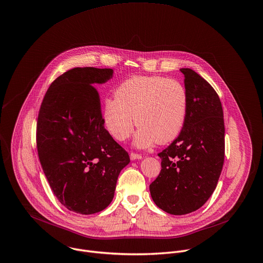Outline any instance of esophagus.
Returning a JSON list of instances; mask_svg holds the SVG:
<instances>
[{"label":"esophagus","mask_w":263,"mask_h":263,"mask_svg":"<svg viewBox=\"0 0 263 263\" xmlns=\"http://www.w3.org/2000/svg\"><path fill=\"white\" fill-rule=\"evenodd\" d=\"M130 159H131L132 161H134V160H139V159H142V156L139 155V154L131 153V154H130Z\"/></svg>","instance_id":"34e87169"}]
</instances>
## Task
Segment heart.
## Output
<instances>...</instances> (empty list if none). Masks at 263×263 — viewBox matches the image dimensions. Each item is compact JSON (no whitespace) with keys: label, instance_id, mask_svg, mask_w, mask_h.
<instances>
[{"label":"heart","instance_id":"1","mask_svg":"<svg viewBox=\"0 0 263 263\" xmlns=\"http://www.w3.org/2000/svg\"><path fill=\"white\" fill-rule=\"evenodd\" d=\"M115 97L103 102L101 116L106 130L120 141L130 136L135 121L139 129L134 144L139 148L170 142L184 127L188 98L178 80L133 76L117 87Z\"/></svg>","mask_w":263,"mask_h":263}]
</instances>
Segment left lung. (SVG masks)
Wrapping results in <instances>:
<instances>
[{"label": "left lung", "instance_id": "8db88e82", "mask_svg": "<svg viewBox=\"0 0 263 263\" xmlns=\"http://www.w3.org/2000/svg\"><path fill=\"white\" fill-rule=\"evenodd\" d=\"M188 98L179 137L162 151L161 172L149 185L158 208L170 215L200 209L215 191L224 163L225 127L220 98L198 73L182 68Z\"/></svg>", "mask_w": 263, "mask_h": 263}]
</instances>
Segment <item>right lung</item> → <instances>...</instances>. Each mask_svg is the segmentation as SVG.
Here are the masks:
<instances>
[{"mask_svg": "<svg viewBox=\"0 0 263 263\" xmlns=\"http://www.w3.org/2000/svg\"><path fill=\"white\" fill-rule=\"evenodd\" d=\"M114 76L112 69L74 68L47 90L37 122V149L49 186L69 211L92 215L114 199L119 174L130 158L102 122L93 85Z\"/></svg>", "mask_w": 263, "mask_h": 263, "instance_id": "right-lung-1", "label": "right lung"}]
</instances>
